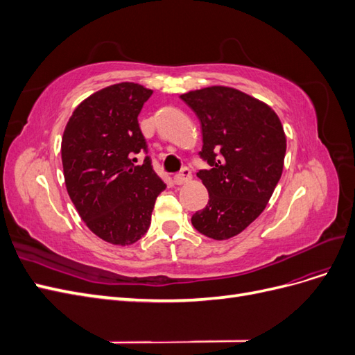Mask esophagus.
<instances>
[{"instance_id":"34e87169","label":"esophagus","mask_w":355,"mask_h":355,"mask_svg":"<svg viewBox=\"0 0 355 355\" xmlns=\"http://www.w3.org/2000/svg\"><path fill=\"white\" fill-rule=\"evenodd\" d=\"M189 179H191V170L188 167H184L178 175L173 176V182L176 185H184Z\"/></svg>"}]
</instances>
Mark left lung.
<instances>
[{"label":"left lung","instance_id":"obj_1","mask_svg":"<svg viewBox=\"0 0 355 355\" xmlns=\"http://www.w3.org/2000/svg\"><path fill=\"white\" fill-rule=\"evenodd\" d=\"M180 99L198 116L200 157L210 166L197 173L209 191V202L191 222L209 239L228 240L263 211L282 178V121L266 103L223 85L189 92Z\"/></svg>","mask_w":355,"mask_h":355}]
</instances>
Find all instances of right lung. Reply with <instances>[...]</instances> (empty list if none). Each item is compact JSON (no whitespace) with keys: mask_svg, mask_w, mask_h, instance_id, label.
<instances>
[{"mask_svg":"<svg viewBox=\"0 0 355 355\" xmlns=\"http://www.w3.org/2000/svg\"><path fill=\"white\" fill-rule=\"evenodd\" d=\"M153 90L120 83L93 93L72 112L62 137L68 194L81 219L99 239L133 244L151 225L154 204L166 184L148 154L137 123Z\"/></svg>","mask_w":355,"mask_h":355,"instance_id":"add662e5","label":"right lung"}]
</instances>
